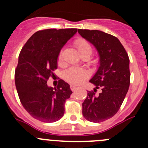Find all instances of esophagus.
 Returning a JSON list of instances; mask_svg holds the SVG:
<instances>
[{
    "instance_id": "1",
    "label": "esophagus",
    "mask_w": 148,
    "mask_h": 148,
    "mask_svg": "<svg viewBox=\"0 0 148 148\" xmlns=\"http://www.w3.org/2000/svg\"><path fill=\"white\" fill-rule=\"evenodd\" d=\"M70 88H71V91H73V92H74V91H75L77 89H78V87H77V86H74V85H73V84L70 85Z\"/></svg>"
}]
</instances>
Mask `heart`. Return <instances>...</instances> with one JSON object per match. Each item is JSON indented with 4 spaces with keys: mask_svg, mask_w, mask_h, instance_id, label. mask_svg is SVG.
<instances>
[{
    "mask_svg": "<svg viewBox=\"0 0 148 148\" xmlns=\"http://www.w3.org/2000/svg\"><path fill=\"white\" fill-rule=\"evenodd\" d=\"M74 46L77 49V51L79 53L81 57H87L89 59L92 53V48L88 41L84 38H78L74 41ZM62 60V53H59V62ZM89 76L86 70L81 69L71 68L68 69L64 74V77L67 82L74 84H79L84 79H86Z\"/></svg>",
    "mask_w": 148,
    "mask_h": 148,
    "instance_id": "heart-1",
    "label": "heart"
}]
</instances>
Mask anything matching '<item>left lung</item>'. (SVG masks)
<instances>
[{
  "label": "left lung",
  "instance_id": "1",
  "mask_svg": "<svg viewBox=\"0 0 148 148\" xmlns=\"http://www.w3.org/2000/svg\"><path fill=\"white\" fill-rule=\"evenodd\" d=\"M78 33L97 51L99 66L89 82L96 87L87 91L82 103V114L86 120L101 122L112 117L120 108L130 82V59L117 37L98 30L78 29ZM102 92L95 95L97 88Z\"/></svg>",
  "mask_w": 148,
  "mask_h": 148
}]
</instances>
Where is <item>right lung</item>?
<instances>
[{"instance_id":"add662e5","label":"right lung","mask_w":148,"mask_h":148,"mask_svg":"<svg viewBox=\"0 0 148 148\" xmlns=\"http://www.w3.org/2000/svg\"><path fill=\"white\" fill-rule=\"evenodd\" d=\"M77 32V28L38 31L21 51L15 84L23 107L36 120L54 122L64 116V103L72 93L69 84L60 79L53 88L47 80L57 69L61 49Z\"/></svg>"}]
</instances>
